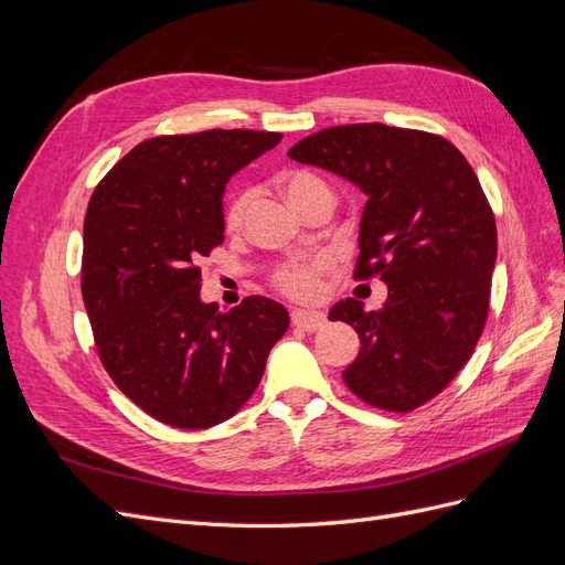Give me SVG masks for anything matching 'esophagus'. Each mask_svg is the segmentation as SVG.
<instances>
[{"mask_svg":"<svg viewBox=\"0 0 565 565\" xmlns=\"http://www.w3.org/2000/svg\"><path fill=\"white\" fill-rule=\"evenodd\" d=\"M292 322L297 324V328H301L306 332H316V330H320L322 324H324V316L318 313V311L297 309V311H292Z\"/></svg>","mask_w":565,"mask_h":565,"instance_id":"1","label":"esophagus"}]
</instances>
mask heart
Returning a JSON list of instances; mask_svg holds the SVG:
<instances>
[{
  "mask_svg": "<svg viewBox=\"0 0 565 565\" xmlns=\"http://www.w3.org/2000/svg\"><path fill=\"white\" fill-rule=\"evenodd\" d=\"M278 185L282 195L289 200V204L301 214L309 212L316 202L320 200H332V188L320 174L311 172V169H287L278 177ZM252 204L249 191H237L231 195L224 207V216H221V224H224L226 233H237L243 228L247 212ZM332 268V259L328 254H316L306 256V259H292L280 264L273 270V285H276L278 292H282L289 299L297 301H309L316 299L320 292V280L324 273Z\"/></svg>",
  "mask_w": 565,
  "mask_h": 565,
  "instance_id": "obj_1",
  "label": "heart"
}]
</instances>
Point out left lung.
Returning <instances> with one entry per match:
<instances>
[{"label": "left lung", "mask_w": 565, "mask_h": 565, "mask_svg": "<svg viewBox=\"0 0 565 565\" xmlns=\"http://www.w3.org/2000/svg\"><path fill=\"white\" fill-rule=\"evenodd\" d=\"M287 156L367 193L353 278H380L377 311L339 301L330 320L353 324L361 353L344 382L363 403L409 413L467 365L483 334L498 228L467 158L438 134L380 122L328 127Z\"/></svg>", "instance_id": "obj_1"}]
</instances>
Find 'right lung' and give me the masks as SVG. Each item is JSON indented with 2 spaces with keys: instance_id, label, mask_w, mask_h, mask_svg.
I'll return each mask as SVG.
<instances>
[{
  "instance_id": "obj_1",
  "label": "right lung",
  "mask_w": 565,
  "mask_h": 565,
  "mask_svg": "<svg viewBox=\"0 0 565 565\" xmlns=\"http://www.w3.org/2000/svg\"><path fill=\"white\" fill-rule=\"evenodd\" d=\"M282 139L210 129L146 139L94 188L82 299L110 380L174 429L231 419L262 382L289 316L266 297L231 311L200 301V262L224 243L228 179Z\"/></svg>"
}]
</instances>
